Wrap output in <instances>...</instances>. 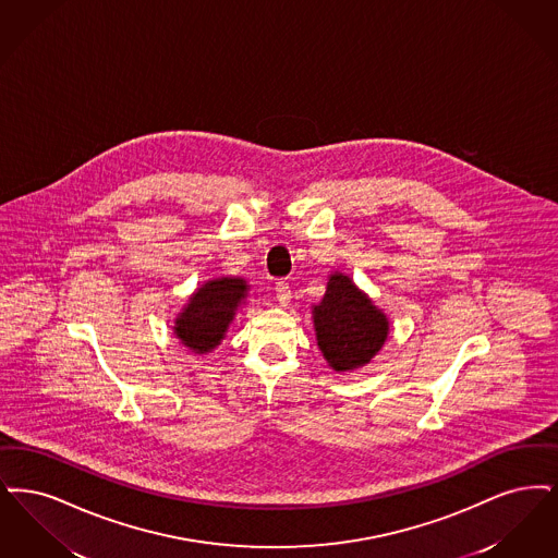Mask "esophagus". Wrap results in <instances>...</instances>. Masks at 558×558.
<instances>
[{"instance_id": "34e87169", "label": "esophagus", "mask_w": 558, "mask_h": 558, "mask_svg": "<svg viewBox=\"0 0 558 558\" xmlns=\"http://www.w3.org/2000/svg\"><path fill=\"white\" fill-rule=\"evenodd\" d=\"M275 291H277V300H279V304H288L291 300V290L290 283L288 281H277L275 283Z\"/></svg>"}]
</instances>
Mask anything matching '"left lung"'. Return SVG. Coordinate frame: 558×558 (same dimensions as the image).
Wrapping results in <instances>:
<instances>
[{
	"label": "left lung",
	"instance_id": "left-lung-1",
	"mask_svg": "<svg viewBox=\"0 0 558 558\" xmlns=\"http://www.w3.org/2000/svg\"><path fill=\"white\" fill-rule=\"evenodd\" d=\"M313 315L318 348L336 371H352L368 363L388 338L386 315L341 272L331 275Z\"/></svg>",
	"mask_w": 558,
	"mask_h": 558
}]
</instances>
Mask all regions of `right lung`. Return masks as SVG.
<instances>
[{
	"instance_id": "right-lung-1",
	"label": "right lung",
	"mask_w": 558,
	"mask_h": 558,
	"mask_svg": "<svg viewBox=\"0 0 558 558\" xmlns=\"http://www.w3.org/2000/svg\"><path fill=\"white\" fill-rule=\"evenodd\" d=\"M243 279L222 277L208 281L190 298V304L177 318L174 333L195 352H208L220 343L235 308L245 298Z\"/></svg>"
}]
</instances>
